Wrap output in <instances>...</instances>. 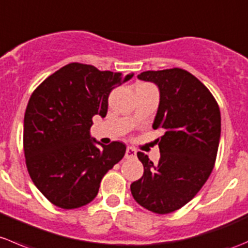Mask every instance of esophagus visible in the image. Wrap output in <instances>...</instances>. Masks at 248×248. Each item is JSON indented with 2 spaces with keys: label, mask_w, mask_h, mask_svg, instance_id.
<instances>
[{
  "label": "esophagus",
  "mask_w": 248,
  "mask_h": 248,
  "mask_svg": "<svg viewBox=\"0 0 248 248\" xmlns=\"http://www.w3.org/2000/svg\"><path fill=\"white\" fill-rule=\"evenodd\" d=\"M136 156V151H135L132 147H127L126 152H125V158L126 159H131Z\"/></svg>",
  "instance_id": "esophagus-1"
}]
</instances>
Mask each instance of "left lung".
<instances>
[{"mask_svg": "<svg viewBox=\"0 0 248 248\" xmlns=\"http://www.w3.org/2000/svg\"><path fill=\"white\" fill-rule=\"evenodd\" d=\"M137 78L158 87L152 126L164 135L158 140V163L137 153L144 172L130 189L137 204L165 215L189 202L212 172L220 139L219 107L207 88L182 68L146 71Z\"/></svg>", "mask_w": 248, "mask_h": 248, "instance_id": "1", "label": "left lung"}]
</instances>
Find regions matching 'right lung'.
Masks as SVG:
<instances>
[{"mask_svg": "<svg viewBox=\"0 0 248 248\" xmlns=\"http://www.w3.org/2000/svg\"><path fill=\"white\" fill-rule=\"evenodd\" d=\"M132 76L72 62L31 95L24 117L26 166L38 190L55 206L70 210L89 204L102 177L124 156V143L101 144L92 137L90 126L94 116L106 117L109 93Z\"/></svg>", "mask_w": 248, "mask_h": 248, "instance_id": "obj_1", "label": "right lung"}]
</instances>
